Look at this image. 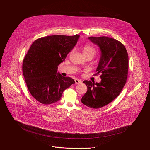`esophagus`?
Returning <instances> with one entry per match:
<instances>
[{
    "label": "esophagus",
    "instance_id": "1",
    "mask_svg": "<svg viewBox=\"0 0 150 150\" xmlns=\"http://www.w3.org/2000/svg\"><path fill=\"white\" fill-rule=\"evenodd\" d=\"M75 83H76V84H79V83H82V81H81V80H79V79H76L75 80Z\"/></svg>",
    "mask_w": 150,
    "mask_h": 150
}]
</instances>
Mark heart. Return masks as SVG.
<instances>
[{"label":"heart","mask_w":150,"mask_h":150,"mask_svg":"<svg viewBox=\"0 0 150 150\" xmlns=\"http://www.w3.org/2000/svg\"><path fill=\"white\" fill-rule=\"evenodd\" d=\"M83 52L84 55L88 54H92L94 56L96 54V50L94 47L90 45H85L83 47Z\"/></svg>","instance_id":"heart-1"}]
</instances>
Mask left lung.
I'll use <instances>...</instances> for the list:
<instances>
[{
  "label": "left lung",
  "mask_w": 150,
  "mask_h": 150,
  "mask_svg": "<svg viewBox=\"0 0 150 150\" xmlns=\"http://www.w3.org/2000/svg\"><path fill=\"white\" fill-rule=\"evenodd\" d=\"M88 39L101 51L95 75L101 73V81L95 83L83 81L88 91L81 102L89 108L99 109L112 102L121 92L127 78L129 56L124 45L115 39L106 36Z\"/></svg>",
  "instance_id": "8db88e82"
}]
</instances>
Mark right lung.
<instances>
[{
    "instance_id": "obj_1",
    "label": "right lung",
    "mask_w": 150,
    "mask_h": 150,
    "mask_svg": "<svg viewBox=\"0 0 150 150\" xmlns=\"http://www.w3.org/2000/svg\"><path fill=\"white\" fill-rule=\"evenodd\" d=\"M80 37L51 35L34 41L23 60V73L31 95L39 103L48 105L59 101L63 91L75 83L70 77L57 72Z\"/></svg>"
}]
</instances>
